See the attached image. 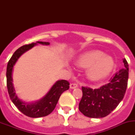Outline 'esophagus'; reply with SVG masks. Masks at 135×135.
Segmentation results:
<instances>
[{
	"instance_id": "obj_1",
	"label": "esophagus",
	"mask_w": 135,
	"mask_h": 135,
	"mask_svg": "<svg viewBox=\"0 0 135 135\" xmlns=\"http://www.w3.org/2000/svg\"><path fill=\"white\" fill-rule=\"evenodd\" d=\"M77 87H78V84H76V83H71L70 84V89H74L77 88Z\"/></svg>"
}]
</instances>
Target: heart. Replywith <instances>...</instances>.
Wrapping results in <instances>:
<instances>
[{
  "instance_id": "1",
  "label": "heart",
  "mask_w": 135,
  "mask_h": 135,
  "mask_svg": "<svg viewBox=\"0 0 135 135\" xmlns=\"http://www.w3.org/2000/svg\"><path fill=\"white\" fill-rule=\"evenodd\" d=\"M76 64L82 68H89L88 76L91 80H98L110 74L114 66V61L111 56L101 51H93L80 57Z\"/></svg>"
}]
</instances>
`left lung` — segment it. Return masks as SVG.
Wrapping results in <instances>:
<instances>
[{
    "label": "left lung",
    "instance_id": "8db88e82",
    "mask_svg": "<svg viewBox=\"0 0 135 135\" xmlns=\"http://www.w3.org/2000/svg\"><path fill=\"white\" fill-rule=\"evenodd\" d=\"M123 63L125 68L117 71L108 84L95 89L82 86L79 110L85 116L94 118L107 116L123 99L128 79V62L124 59Z\"/></svg>",
    "mask_w": 135,
    "mask_h": 135
}]
</instances>
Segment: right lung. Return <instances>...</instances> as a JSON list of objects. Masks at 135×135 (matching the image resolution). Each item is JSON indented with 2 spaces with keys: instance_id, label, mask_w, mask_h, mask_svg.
<instances>
[{
  "instance_id": "1",
  "label": "right lung",
  "mask_w": 135,
  "mask_h": 135,
  "mask_svg": "<svg viewBox=\"0 0 135 135\" xmlns=\"http://www.w3.org/2000/svg\"><path fill=\"white\" fill-rule=\"evenodd\" d=\"M37 43L42 45H49V42H37ZM36 43L32 42L29 45H26L21 46L15 51L13 55L9 59L7 68V86L9 97L12 102L14 103L17 109L23 113L24 115L31 118H39L49 115L54 110L58 100L64 91L68 90L70 88V83L68 81L61 80L56 82L52 86L48 93L43 98L36 103H24L17 97L15 93V89L13 86L12 79V71L14 65L21 55L26 51L32 49Z\"/></svg>"
}]
</instances>
